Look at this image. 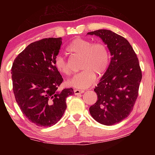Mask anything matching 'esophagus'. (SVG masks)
Returning <instances> with one entry per match:
<instances>
[{
  "instance_id": "obj_1",
  "label": "esophagus",
  "mask_w": 155,
  "mask_h": 155,
  "mask_svg": "<svg viewBox=\"0 0 155 155\" xmlns=\"http://www.w3.org/2000/svg\"><path fill=\"white\" fill-rule=\"evenodd\" d=\"M74 92L75 95H80V94H83L84 92L83 90H74Z\"/></svg>"
}]
</instances>
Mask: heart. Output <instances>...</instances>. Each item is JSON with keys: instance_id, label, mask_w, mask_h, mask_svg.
Returning a JSON list of instances; mask_svg holds the SVG:
<instances>
[{"instance_id": "b5f03b06", "label": "heart", "mask_w": 155, "mask_h": 155, "mask_svg": "<svg viewBox=\"0 0 155 155\" xmlns=\"http://www.w3.org/2000/svg\"><path fill=\"white\" fill-rule=\"evenodd\" d=\"M67 51L81 57L80 68L82 71L68 81V85L78 89H86L92 85L96 75L102 77L110 64V53L107 46L103 42H94L87 39L77 38L67 48ZM54 65L62 74L69 76L71 70L64 57L57 56Z\"/></svg>"}]
</instances>
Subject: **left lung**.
<instances>
[{
    "label": "left lung",
    "mask_w": 155,
    "mask_h": 155,
    "mask_svg": "<svg viewBox=\"0 0 155 155\" xmlns=\"http://www.w3.org/2000/svg\"><path fill=\"white\" fill-rule=\"evenodd\" d=\"M88 34L99 36L111 54L108 69L94 89L98 100L90 107V112L101 124L114 125L129 115L138 97L142 78L139 59L122 36L106 29Z\"/></svg>",
    "instance_id": "8db88e82"
}]
</instances>
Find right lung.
<instances>
[{"label": "right lung", "mask_w": 155, "mask_h": 155, "mask_svg": "<svg viewBox=\"0 0 155 155\" xmlns=\"http://www.w3.org/2000/svg\"><path fill=\"white\" fill-rule=\"evenodd\" d=\"M61 38H44L30 44L15 59L12 67L13 91L28 120L39 127H51L66 109L72 88L59 90L63 78L54 65Z\"/></svg>", "instance_id": "obj_1"}]
</instances>
